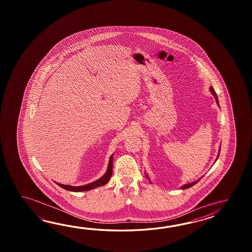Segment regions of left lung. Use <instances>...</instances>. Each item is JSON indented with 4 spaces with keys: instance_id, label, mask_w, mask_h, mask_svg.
Returning <instances> with one entry per match:
<instances>
[{
    "instance_id": "obj_1",
    "label": "left lung",
    "mask_w": 252,
    "mask_h": 252,
    "mask_svg": "<svg viewBox=\"0 0 252 252\" xmlns=\"http://www.w3.org/2000/svg\"><path fill=\"white\" fill-rule=\"evenodd\" d=\"M210 91H211V93L213 94V95H214V98H215L216 102H217V104H218V106H219V101H218V97H216L217 96V94H216V93H215V91H214V87H213V86H211V87H210ZM220 151V147L219 154H218V157H217L216 160H217V159H218V158H219ZM146 177H147V178L150 180V178H149V177H148V175H146ZM201 178H202V177H201ZM201 178H200V179H201ZM200 179H197V180H196V181H194V182L189 183V184H187V185H184V186L181 187L180 188H181V189H187V188H191V187L194 186L196 183L199 182V181H200Z\"/></svg>"
}]
</instances>
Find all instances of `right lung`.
Returning a JSON list of instances; mask_svg holds the SVG:
<instances>
[{
	"mask_svg": "<svg viewBox=\"0 0 252 252\" xmlns=\"http://www.w3.org/2000/svg\"><path fill=\"white\" fill-rule=\"evenodd\" d=\"M113 154L110 157V159H109V165H108L107 171L105 172V174L102 176L101 178H99L96 181L94 182L90 183V184H87L85 186H81V187H73V186H67V185H62V184H59V183L56 182V184H58L59 187H61L62 188H64L67 191H72V192H84V191H89L92 190L94 188H99V187H102L107 184L108 181L110 180V178L112 177V174H113Z\"/></svg>",
	"mask_w": 252,
	"mask_h": 252,
	"instance_id": "1",
	"label": "right lung"
}]
</instances>
